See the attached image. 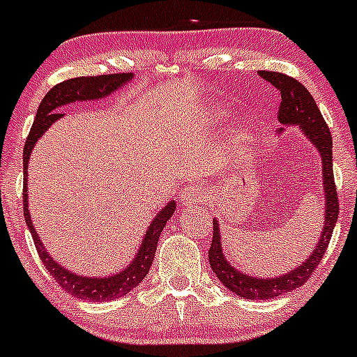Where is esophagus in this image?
<instances>
[{
	"label": "esophagus",
	"mask_w": 357,
	"mask_h": 357,
	"mask_svg": "<svg viewBox=\"0 0 357 357\" xmlns=\"http://www.w3.org/2000/svg\"><path fill=\"white\" fill-rule=\"evenodd\" d=\"M179 200H181L183 205L199 204V202L204 200V192H202V190H199V188H195V186H186V188L183 190Z\"/></svg>",
	"instance_id": "1"
}]
</instances>
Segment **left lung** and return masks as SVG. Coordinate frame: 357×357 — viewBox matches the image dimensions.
<instances>
[{"label": "left lung", "mask_w": 357, "mask_h": 357, "mask_svg": "<svg viewBox=\"0 0 357 357\" xmlns=\"http://www.w3.org/2000/svg\"><path fill=\"white\" fill-rule=\"evenodd\" d=\"M262 79L271 82L282 95V103L278 109V121L282 124H297L309 142L319 150L323 160V185H325V228L321 231V238H319L318 247L312 252L311 257L298 268L291 269L289 275H283L280 278H254V276H247L240 273L238 269L233 268L222 255L221 248V236H219V225L214 219V233H212V243L208 248V262H211L212 271L215 273L221 283L228 287L229 290L235 291L240 297L250 298H275L280 295L291 291L294 289L304 285L314 269L318 268L321 262L323 255H325L326 248H328L330 238L335 228V222L338 218V195L337 188H335V178H333V157H332V132L326 126L325 119H323L321 112L316 105L314 98L311 93L305 89L304 84L297 81V79L290 77V75L282 74V72L273 70H261L259 72Z\"/></svg>", "instance_id": "1"}]
</instances>
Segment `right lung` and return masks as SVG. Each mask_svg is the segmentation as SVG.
Masks as SVG:
<instances>
[{"instance_id":"add662e5","label":"right lung","mask_w":357,"mask_h":357,"mask_svg":"<svg viewBox=\"0 0 357 357\" xmlns=\"http://www.w3.org/2000/svg\"><path fill=\"white\" fill-rule=\"evenodd\" d=\"M132 74L131 72H121V74H107V75H89V77H74L67 79V81L59 82L56 86H53L48 93L43 98L41 105H39L38 112H36V119L32 122V128L29 131L27 139H25L24 146V218L25 225H27L29 231L32 233V240H34L36 250H38L39 257H41L43 264H45L46 271L56 280L60 287L63 290L68 291L70 295L77 298H86V301H112V298H119L122 295H126L128 291H131L135 287H138L143 282L146 275L150 271V266L153 262V255H155L158 236H160L162 229H164L165 222L171 219L172 212H174L176 204L165 205L160 212L157 214V218L153 219L152 225H150L149 231H146L145 240H143L142 248L138 250V255L135 257V261L129 264V268H126L124 271L119 273V275L109 276V278H88V276H79L74 273L67 271L66 268H62L60 264H56L52 259V255L45 250L41 240H39L38 233L34 231V226H32L31 215L27 211V162L29 155H31L32 149H34V143L38 142L39 136L56 121V119L62 117V114H59L60 107L66 105V103H74L77 100H96L103 98V96L110 95L112 91H115L117 88H121L124 82L131 81Z\"/></svg>"}]
</instances>
